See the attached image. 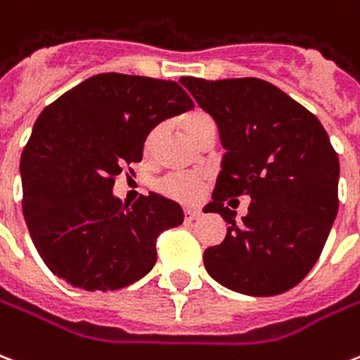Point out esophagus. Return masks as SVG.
Returning a JSON list of instances; mask_svg holds the SVG:
<instances>
[{
  "instance_id": "34e87169",
  "label": "esophagus",
  "mask_w": 360,
  "mask_h": 360,
  "mask_svg": "<svg viewBox=\"0 0 360 360\" xmlns=\"http://www.w3.org/2000/svg\"><path fill=\"white\" fill-rule=\"evenodd\" d=\"M200 217V211L198 210H192V207H186L185 210V219L186 221H196Z\"/></svg>"
}]
</instances>
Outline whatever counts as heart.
I'll return each instance as SVG.
<instances>
[{"label":"heart","instance_id":"heart-1","mask_svg":"<svg viewBox=\"0 0 360 360\" xmlns=\"http://www.w3.org/2000/svg\"><path fill=\"white\" fill-rule=\"evenodd\" d=\"M181 126H183L188 139L194 143H200L202 137L207 136L210 131H215V122L204 111H192V113L185 115L181 120ZM156 137H158V128L149 131V136L145 139V149H150L155 145ZM158 188H160L162 194H166L168 198H174L177 202H192V200L198 198L200 192H202L200 181L192 179V177H183V175L166 177L158 183Z\"/></svg>","mask_w":360,"mask_h":360}]
</instances>
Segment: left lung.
Listing matches in <instances>:
<instances>
[{"mask_svg":"<svg viewBox=\"0 0 360 360\" xmlns=\"http://www.w3.org/2000/svg\"><path fill=\"white\" fill-rule=\"evenodd\" d=\"M179 82L213 117L226 150L204 211L219 213L229 229L223 243L205 249V270L241 295L292 289L317 262L338 213L340 162L328 134L262 79ZM243 193L252 204L236 221L224 202Z\"/></svg>","mask_w":360,"mask_h":360,"instance_id":"obj_1","label":"left lung"}]
</instances>
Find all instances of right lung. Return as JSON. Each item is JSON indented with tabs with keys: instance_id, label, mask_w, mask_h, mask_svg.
Here are the masks:
<instances>
[{
	"instance_id": "add662e5",
	"label": "right lung",
	"mask_w": 360,
	"mask_h": 360,
	"mask_svg": "<svg viewBox=\"0 0 360 360\" xmlns=\"http://www.w3.org/2000/svg\"><path fill=\"white\" fill-rule=\"evenodd\" d=\"M192 107L174 81L100 73L41 111L20 158L22 211L54 276L117 290L153 270L156 238L183 223V207L156 192L128 207L115 177L143 158L150 130Z\"/></svg>"
}]
</instances>
